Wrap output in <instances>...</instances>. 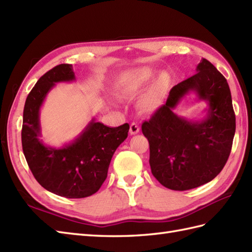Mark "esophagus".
Returning a JSON list of instances; mask_svg holds the SVG:
<instances>
[{
	"mask_svg": "<svg viewBox=\"0 0 252 252\" xmlns=\"http://www.w3.org/2000/svg\"><path fill=\"white\" fill-rule=\"evenodd\" d=\"M139 131H140L139 125L137 124V123H132V124L130 125V129H129L130 134H137Z\"/></svg>",
	"mask_w": 252,
	"mask_h": 252,
	"instance_id": "esophagus-1",
	"label": "esophagus"
}]
</instances>
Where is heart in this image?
<instances>
[{
	"label": "heart",
	"mask_w": 252,
	"mask_h": 252,
	"mask_svg": "<svg viewBox=\"0 0 252 252\" xmlns=\"http://www.w3.org/2000/svg\"><path fill=\"white\" fill-rule=\"evenodd\" d=\"M156 69L150 66L140 67L126 70L121 73L118 80V89L124 94L133 95L142 90L154 77ZM171 85V77L169 72L162 71L159 73L150 88L140 97L138 106L140 110L146 113L157 111L163 105L165 96L168 94Z\"/></svg>",
	"instance_id": "heart-1"
}]
</instances>
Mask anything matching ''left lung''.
<instances>
[{"label": "left lung", "mask_w": 252, "mask_h": 252, "mask_svg": "<svg viewBox=\"0 0 252 252\" xmlns=\"http://www.w3.org/2000/svg\"><path fill=\"white\" fill-rule=\"evenodd\" d=\"M190 91L208 102L203 120H187L174 113ZM142 132L150 143L152 173L162 186L184 191L211 182L228 160L235 133L225 78L202 59L197 73L171 89L165 105L142 124Z\"/></svg>", "instance_id": "1"}]
</instances>
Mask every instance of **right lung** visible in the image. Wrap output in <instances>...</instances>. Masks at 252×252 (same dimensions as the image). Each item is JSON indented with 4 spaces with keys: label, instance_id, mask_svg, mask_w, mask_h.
Here are the masks:
<instances>
[{
    "label": "right lung",
    "instance_id": "add662e5",
    "mask_svg": "<svg viewBox=\"0 0 252 252\" xmlns=\"http://www.w3.org/2000/svg\"><path fill=\"white\" fill-rule=\"evenodd\" d=\"M75 80L70 64H60L40 77L27 97L21 131L23 154L36 181L48 191L68 199L90 197L99 190L114 152L129 130L127 123L111 128L92 119L72 142L58 149L42 143V102L55 83Z\"/></svg>",
    "mask_w": 252,
    "mask_h": 252
}]
</instances>
